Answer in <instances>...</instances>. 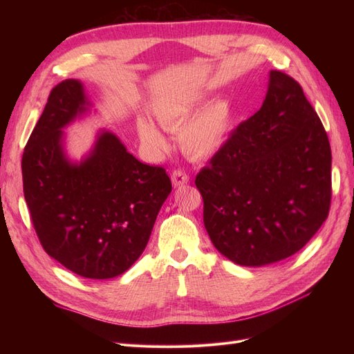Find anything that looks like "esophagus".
Wrapping results in <instances>:
<instances>
[{
    "label": "esophagus",
    "mask_w": 354,
    "mask_h": 354,
    "mask_svg": "<svg viewBox=\"0 0 354 354\" xmlns=\"http://www.w3.org/2000/svg\"><path fill=\"white\" fill-rule=\"evenodd\" d=\"M171 181H173L174 187L185 186V185L189 183V176L185 173L183 169H176L173 176H171Z\"/></svg>",
    "instance_id": "1"
}]
</instances>
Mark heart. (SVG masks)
Wrapping results in <instances>:
<instances>
[{
  "label": "heart",
  "mask_w": 354,
  "mask_h": 354,
  "mask_svg": "<svg viewBox=\"0 0 354 354\" xmlns=\"http://www.w3.org/2000/svg\"><path fill=\"white\" fill-rule=\"evenodd\" d=\"M153 115L165 130L177 133L185 153L195 159H205L216 155L227 140L232 128L233 113L227 102L217 100L207 108L198 99L160 102L155 106ZM142 142L155 151H165L164 136L146 120L137 124Z\"/></svg>",
  "instance_id": "obj_1"
}]
</instances>
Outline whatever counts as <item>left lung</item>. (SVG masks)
Listing matches in <instances>:
<instances>
[{"instance_id": "left-lung-1", "label": "left lung", "mask_w": 354, "mask_h": 354, "mask_svg": "<svg viewBox=\"0 0 354 354\" xmlns=\"http://www.w3.org/2000/svg\"><path fill=\"white\" fill-rule=\"evenodd\" d=\"M330 160L328 134L301 85L270 71L260 111L196 176L212 245L246 267L298 252L328 218Z\"/></svg>"}]
</instances>
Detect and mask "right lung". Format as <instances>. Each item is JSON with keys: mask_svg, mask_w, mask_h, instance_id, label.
Here are the masks:
<instances>
[{"mask_svg": "<svg viewBox=\"0 0 354 354\" xmlns=\"http://www.w3.org/2000/svg\"><path fill=\"white\" fill-rule=\"evenodd\" d=\"M78 80L51 90L22 156L24 194L44 251L87 279L127 272L145 251L171 192L162 167L136 159L102 131L80 164L63 152V131L88 111Z\"/></svg>", "mask_w": 354, "mask_h": 354, "instance_id": "add662e5", "label": "right lung"}]
</instances>
